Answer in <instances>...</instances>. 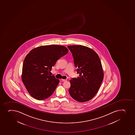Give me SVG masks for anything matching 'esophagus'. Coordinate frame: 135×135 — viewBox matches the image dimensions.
<instances>
[{
    "label": "esophagus",
    "mask_w": 135,
    "mask_h": 135,
    "mask_svg": "<svg viewBox=\"0 0 135 135\" xmlns=\"http://www.w3.org/2000/svg\"><path fill=\"white\" fill-rule=\"evenodd\" d=\"M61 81H62L63 82H64V81H67L66 79H61Z\"/></svg>",
    "instance_id": "1"
}]
</instances>
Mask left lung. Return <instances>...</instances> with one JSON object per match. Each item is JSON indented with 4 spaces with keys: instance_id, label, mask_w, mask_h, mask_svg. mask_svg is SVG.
<instances>
[{
    "instance_id": "8db88e82",
    "label": "left lung",
    "mask_w": 135,
    "mask_h": 135,
    "mask_svg": "<svg viewBox=\"0 0 135 135\" xmlns=\"http://www.w3.org/2000/svg\"><path fill=\"white\" fill-rule=\"evenodd\" d=\"M74 63L79 74L70 80L69 92L73 99L80 102H87L97 93L104 78L100 59L95 51L81 45L68 46Z\"/></svg>"
}]
</instances>
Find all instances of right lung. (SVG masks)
Listing matches in <instances>:
<instances>
[{"instance_id": "obj_1", "label": "right lung", "mask_w": 135, "mask_h": 135, "mask_svg": "<svg viewBox=\"0 0 135 135\" xmlns=\"http://www.w3.org/2000/svg\"><path fill=\"white\" fill-rule=\"evenodd\" d=\"M64 46H40L27 54L22 66V79L30 94L43 100L50 97L59 82L54 75L49 74L57 60L68 52Z\"/></svg>"}]
</instances>
